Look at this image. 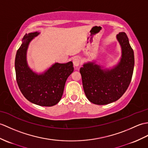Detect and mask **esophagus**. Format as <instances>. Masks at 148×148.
I'll return each mask as SVG.
<instances>
[{"label": "esophagus", "mask_w": 148, "mask_h": 148, "mask_svg": "<svg viewBox=\"0 0 148 148\" xmlns=\"http://www.w3.org/2000/svg\"><path fill=\"white\" fill-rule=\"evenodd\" d=\"M79 63H80L79 58L77 57H75L73 59V64L74 67H78L79 66Z\"/></svg>", "instance_id": "obj_1"}]
</instances>
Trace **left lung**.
<instances>
[{"instance_id": "obj_1", "label": "left lung", "mask_w": 148, "mask_h": 148, "mask_svg": "<svg viewBox=\"0 0 148 148\" xmlns=\"http://www.w3.org/2000/svg\"><path fill=\"white\" fill-rule=\"evenodd\" d=\"M121 47L122 55L117 64L111 69L88 62L80 68L82 86L88 100L92 103L103 105L121 98L131 81L134 67V55L124 32L116 36Z\"/></svg>"}]
</instances>
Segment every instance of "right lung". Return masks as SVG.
I'll return each mask as SVG.
<instances>
[{
	"instance_id": "obj_1",
	"label": "right lung",
	"mask_w": 148,
	"mask_h": 148,
	"mask_svg": "<svg viewBox=\"0 0 148 148\" xmlns=\"http://www.w3.org/2000/svg\"><path fill=\"white\" fill-rule=\"evenodd\" d=\"M40 34L33 32L24 36L22 44L15 58L16 81L21 92L27 100L40 106H51L57 104L62 97L67 77L73 73V62H56L42 73L31 69L27 62V50L29 43Z\"/></svg>"
}]
</instances>
